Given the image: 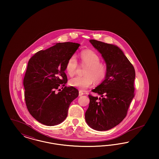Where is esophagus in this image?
I'll return each instance as SVG.
<instances>
[{
  "label": "esophagus",
  "mask_w": 159,
  "mask_h": 159,
  "mask_svg": "<svg viewBox=\"0 0 159 159\" xmlns=\"http://www.w3.org/2000/svg\"><path fill=\"white\" fill-rule=\"evenodd\" d=\"M83 94H84V93L82 91H79V97H81L82 95H83Z\"/></svg>",
  "instance_id": "1"
}]
</instances>
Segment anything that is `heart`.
Wrapping results in <instances>:
<instances>
[{
    "label": "heart",
    "instance_id": "obj_1",
    "mask_svg": "<svg viewBox=\"0 0 159 159\" xmlns=\"http://www.w3.org/2000/svg\"><path fill=\"white\" fill-rule=\"evenodd\" d=\"M81 66L85 67L84 76H76L69 80V84L80 91H84L91 87L94 80L96 82L102 81L107 75V67L104 63L100 62V57L91 50H85L80 53ZM79 67L75 55L68 59L66 65V71L70 76H74Z\"/></svg>",
    "mask_w": 159,
    "mask_h": 159
}]
</instances>
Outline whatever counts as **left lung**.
I'll list each match as a JSON object with an SVG mask.
<instances>
[{"label":"left lung","instance_id":"8db88e82","mask_svg":"<svg viewBox=\"0 0 159 159\" xmlns=\"http://www.w3.org/2000/svg\"><path fill=\"white\" fill-rule=\"evenodd\" d=\"M89 42L105 61L107 73L104 80L92 90L101 98L89 95L90 102L85 120L91 128L107 130L119 125L127 115L135 96V71L117 46L93 39Z\"/></svg>","mask_w":159,"mask_h":159}]
</instances>
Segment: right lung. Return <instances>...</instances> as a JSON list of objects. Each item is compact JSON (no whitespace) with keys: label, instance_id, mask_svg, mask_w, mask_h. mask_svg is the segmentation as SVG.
<instances>
[{"label":"right lung","instance_id":"obj_1","mask_svg":"<svg viewBox=\"0 0 159 159\" xmlns=\"http://www.w3.org/2000/svg\"><path fill=\"white\" fill-rule=\"evenodd\" d=\"M79 46L73 42L58 43L39 51L29 61L23 80L25 104L31 115L45 125L54 126L64 121L71 102L79 95L75 88L65 86V70L67 61Z\"/></svg>","mask_w":159,"mask_h":159}]
</instances>
